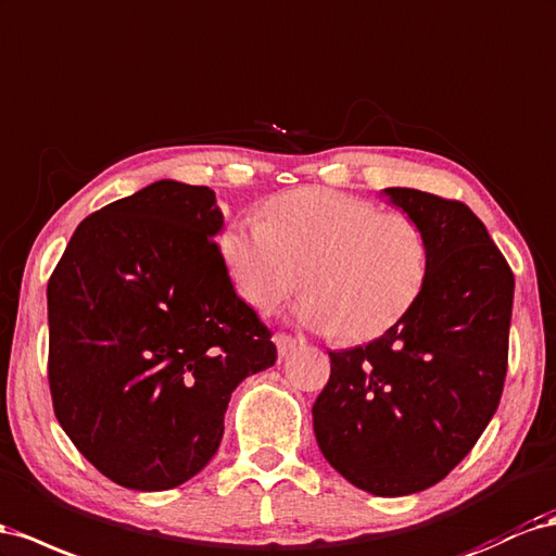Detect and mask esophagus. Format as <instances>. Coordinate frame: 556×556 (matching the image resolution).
<instances>
[{
  "label": "esophagus",
  "instance_id": "obj_1",
  "mask_svg": "<svg viewBox=\"0 0 556 556\" xmlns=\"http://www.w3.org/2000/svg\"><path fill=\"white\" fill-rule=\"evenodd\" d=\"M276 349L280 355H288L292 353L296 346H302L304 339H296V337H290V334H276Z\"/></svg>",
  "mask_w": 556,
  "mask_h": 556
}]
</instances>
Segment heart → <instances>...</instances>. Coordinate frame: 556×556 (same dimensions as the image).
<instances>
[{
    "instance_id": "1",
    "label": "heart",
    "mask_w": 556,
    "mask_h": 556,
    "mask_svg": "<svg viewBox=\"0 0 556 556\" xmlns=\"http://www.w3.org/2000/svg\"><path fill=\"white\" fill-rule=\"evenodd\" d=\"M219 250L254 311L274 313L304 285L296 323L346 341L388 332L421 294L430 262L414 217L315 187L268 201L262 222H229Z\"/></svg>"
}]
</instances>
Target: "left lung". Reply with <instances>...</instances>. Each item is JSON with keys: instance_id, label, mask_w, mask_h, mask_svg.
<instances>
[{"instance_id": "obj_1", "label": "left lung", "mask_w": 556, "mask_h": 556, "mask_svg": "<svg viewBox=\"0 0 556 556\" xmlns=\"http://www.w3.org/2000/svg\"><path fill=\"white\" fill-rule=\"evenodd\" d=\"M381 193L426 231L428 278L388 332L329 353L313 430L341 477L395 498L444 479L496 414L515 276L468 205L407 187Z\"/></svg>"}]
</instances>
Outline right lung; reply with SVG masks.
<instances>
[{"instance_id":"right-lung-1","label":"right lung","mask_w":556,"mask_h":556,"mask_svg":"<svg viewBox=\"0 0 556 556\" xmlns=\"http://www.w3.org/2000/svg\"><path fill=\"white\" fill-rule=\"evenodd\" d=\"M215 191L159 179L88 215L49 280V383L86 460L135 491L215 456L231 393L276 363L215 243Z\"/></svg>"}]
</instances>
